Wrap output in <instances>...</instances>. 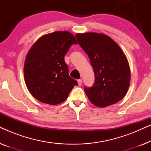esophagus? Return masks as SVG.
Returning a JSON list of instances; mask_svg holds the SVG:
<instances>
[{"mask_svg": "<svg viewBox=\"0 0 151 151\" xmlns=\"http://www.w3.org/2000/svg\"><path fill=\"white\" fill-rule=\"evenodd\" d=\"M78 85L81 86L82 84V79L78 80Z\"/></svg>", "mask_w": 151, "mask_h": 151, "instance_id": "1", "label": "esophagus"}]
</instances>
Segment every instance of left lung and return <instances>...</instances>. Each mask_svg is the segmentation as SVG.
<instances>
[{
    "label": "left lung",
    "instance_id": "obj_1",
    "mask_svg": "<svg viewBox=\"0 0 151 151\" xmlns=\"http://www.w3.org/2000/svg\"><path fill=\"white\" fill-rule=\"evenodd\" d=\"M76 37L93 69V85L84 87L90 102L98 107L118 102L127 94L131 80L129 64L122 50L103 34L88 32L77 34Z\"/></svg>",
    "mask_w": 151,
    "mask_h": 151
}]
</instances>
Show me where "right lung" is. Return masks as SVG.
Instances as JSON below:
<instances>
[{
	"label": "right lung",
	"instance_id": "obj_1",
	"mask_svg": "<svg viewBox=\"0 0 151 151\" xmlns=\"http://www.w3.org/2000/svg\"><path fill=\"white\" fill-rule=\"evenodd\" d=\"M78 44L71 33L58 31L44 35L27 55L24 77L30 93L41 102L58 104L67 98L78 82L69 75L65 55Z\"/></svg>",
	"mask_w": 151,
	"mask_h": 151
}]
</instances>
